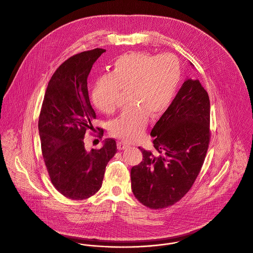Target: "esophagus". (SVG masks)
<instances>
[{"instance_id": "34e87169", "label": "esophagus", "mask_w": 253, "mask_h": 253, "mask_svg": "<svg viewBox=\"0 0 253 253\" xmlns=\"http://www.w3.org/2000/svg\"><path fill=\"white\" fill-rule=\"evenodd\" d=\"M127 147H129V144L127 142H125V141H119L118 142V149L119 150H124V149H126Z\"/></svg>"}]
</instances>
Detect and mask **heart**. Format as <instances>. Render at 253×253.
I'll list each match as a JSON object with an SVG mask.
<instances>
[{
	"label": "heart",
	"instance_id": "heart-1",
	"mask_svg": "<svg viewBox=\"0 0 253 253\" xmlns=\"http://www.w3.org/2000/svg\"><path fill=\"white\" fill-rule=\"evenodd\" d=\"M180 77V63L171 54L131 52L121 55L109 76L96 81L92 92L95 105L111 114L117 109L120 91L127 90L130 106L111 122L110 133L128 141L138 138L148 116L156 117L169 105Z\"/></svg>",
	"mask_w": 253,
	"mask_h": 253
}]
</instances>
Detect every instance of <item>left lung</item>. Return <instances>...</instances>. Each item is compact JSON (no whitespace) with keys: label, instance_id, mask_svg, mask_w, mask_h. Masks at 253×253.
Masks as SVG:
<instances>
[{"label":"left lung","instance_id":"8db88e82","mask_svg":"<svg viewBox=\"0 0 253 253\" xmlns=\"http://www.w3.org/2000/svg\"><path fill=\"white\" fill-rule=\"evenodd\" d=\"M210 123L207 90L199 80H186L151 131L153 150L139 147L142 162L130 170L132 193L143 206L170 207L192 188L209 149Z\"/></svg>","mask_w":253,"mask_h":253}]
</instances>
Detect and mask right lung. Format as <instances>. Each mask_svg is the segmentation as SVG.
<instances>
[{"mask_svg":"<svg viewBox=\"0 0 253 253\" xmlns=\"http://www.w3.org/2000/svg\"><path fill=\"white\" fill-rule=\"evenodd\" d=\"M105 51L94 48L65 60L48 82L39 117L42 153L50 181L60 194L76 201L85 200L101 188L106 166L117 153L113 138L90 151L84 142L96 118L88 97L87 77ZM98 130L101 138L104 131Z\"/></svg>","mask_w":253,"mask_h":253,"instance_id":"1","label":"right lung"}]
</instances>
